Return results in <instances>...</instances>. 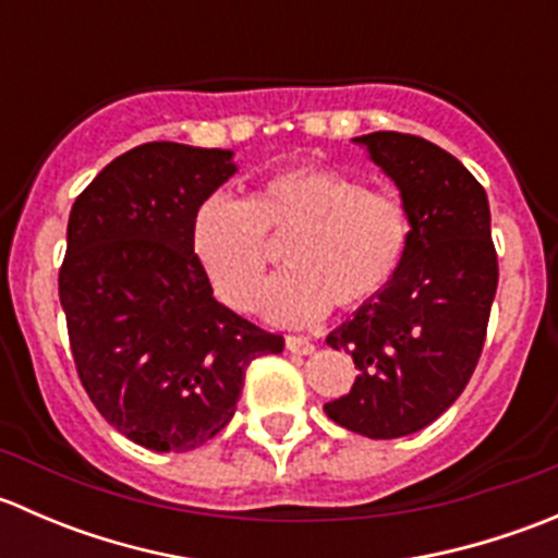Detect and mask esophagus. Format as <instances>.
I'll list each match as a JSON object with an SVG mask.
<instances>
[{"label": "esophagus", "instance_id": "1", "mask_svg": "<svg viewBox=\"0 0 558 558\" xmlns=\"http://www.w3.org/2000/svg\"><path fill=\"white\" fill-rule=\"evenodd\" d=\"M286 348H289L291 353H300V356H311L315 351V345L307 337H300V335H289L286 337Z\"/></svg>", "mask_w": 558, "mask_h": 558}]
</instances>
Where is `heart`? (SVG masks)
I'll return each mask as SVG.
<instances>
[{"label":"heart","instance_id":"b5f03b06","mask_svg":"<svg viewBox=\"0 0 558 558\" xmlns=\"http://www.w3.org/2000/svg\"><path fill=\"white\" fill-rule=\"evenodd\" d=\"M413 221L402 196L373 191L335 167L272 172L245 202L210 196L191 227V247L213 291L232 311H253L269 267V243H289V272L267 286L262 311L283 326L359 311L397 278Z\"/></svg>","mask_w":558,"mask_h":558}]
</instances>
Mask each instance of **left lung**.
Masks as SVG:
<instances>
[{"label": "left lung", "instance_id": "8db88e82", "mask_svg": "<svg viewBox=\"0 0 558 558\" xmlns=\"http://www.w3.org/2000/svg\"><path fill=\"white\" fill-rule=\"evenodd\" d=\"M356 143L397 183L413 234L391 286L326 337L351 353L359 375L324 413L356 435L393 440L440 418L470 384L499 264L486 191L456 156L402 132Z\"/></svg>", "mask_w": 558, "mask_h": 558}]
</instances>
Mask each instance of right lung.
Masks as SVG:
<instances>
[{
    "label": "right lung",
    "mask_w": 558,
    "mask_h": 558,
    "mask_svg": "<svg viewBox=\"0 0 558 558\" xmlns=\"http://www.w3.org/2000/svg\"><path fill=\"white\" fill-rule=\"evenodd\" d=\"M232 150L145 143L75 199L59 300L72 359L112 429L159 453L205 446L232 421L245 369L283 337L216 302L191 247Z\"/></svg>",
    "instance_id": "1"
}]
</instances>
